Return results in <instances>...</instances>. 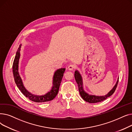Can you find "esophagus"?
<instances>
[{
	"label": "esophagus",
	"instance_id": "34e87169",
	"mask_svg": "<svg viewBox=\"0 0 132 132\" xmlns=\"http://www.w3.org/2000/svg\"><path fill=\"white\" fill-rule=\"evenodd\" d=\"M75 68H76V66L74 65H73V64L70 65L68 67V69L70 71H73V70H74V69H75Z\"/></svg>",
	"mask_w": 132,
	"mask_h": 132
}]
</instances>
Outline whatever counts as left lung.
Here are the masks:
<instances>
[{
    "mask_svg": "<svg viewBox=\"0 0 132 132\" xmlns=\"http://www.w3.org/2000/svg\"><path fill=\"white\" fill-rule=\"evenodd\" d=\"M74 77H75L76 82H77V84L78 85L79 90V93L81 96V97L83 98V100L90 103H96L101 102L102 101H103L104 100H106L108 97H109L111 96L115 92L118 85V81H119V78H118L115 86L113 87L112 90H111L108 93V94H106L105 96H98L89 95L88 94H87L85 92L84 88H83L82 78L81 74H80L78 71H75V74H74Z\"/></svg>",
    "mask_w": 132,
    "mask_h": 132,
    "instance_id": "left-lung-1",
    "label": "left lung"
}]
</instances>
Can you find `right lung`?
Here are the masks:
<instances>
[{
    "label": "right lung",
    "mask_w": 132,
    "mask_h": 132,
    "mask_svg": "<svg viewBox=\"0 0 132 132\" xmlns=\"http://www.w3.org/2000/svg\"><path fill=\"white\" fill-rule=\"evenodd\" d=\"M21 44L20 45L18 48V50L16 52L13 64V73L14 78V81L17 87H18L21 92L30 101L37 103H43L52 101L55 97V96L58 94L59 87L66 68H61L55 72L53 78V86L50 92H48L45 95L42 96L32 95L28 91H27L26 89L24 88L21 78L18 72L19 61L20 56V51L21 50Z\"/></svg>",
    "instance_id": "add662e5"
}]
</instances>
